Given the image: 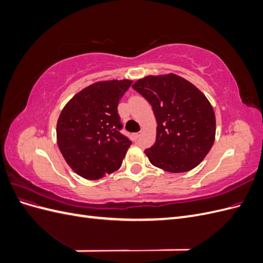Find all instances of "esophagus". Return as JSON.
<instances>
[{
  "label": "esophagus",
  "mask_w": 263,
  "mask_h": 263,
  "mask_svg": "<svg viewBox=\"0 0 263 263\" xmlns=\"http://www.w3.org/2000/svg\"><path fill=\"white\" fill-rule=\"evenodd\" d=\"M139 136H140V133H135V134L133 135V138H134L135 141H136V140L139 138Z\"/></svg>",
  "instance_id": "obj_1"
}]
</instances>
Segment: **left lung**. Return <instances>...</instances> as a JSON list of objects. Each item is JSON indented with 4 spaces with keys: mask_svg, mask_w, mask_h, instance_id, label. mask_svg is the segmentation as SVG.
<instances>
[{
    "mask_svg": "<svg viewBox=\"0 0 263 263\" xmlns=\"http://www.w3.org/2000/svg\"><path fill=\"white\" fill-rule=\"evenodd\" d=\"M133 89L150 103L157 119L156 142L145 150L151 164L172 173L200 164L216 133L214 109L205 95L173 73L139 79Z\"/></svg>",
    "mask_w": 263,
    "mask_h": 263,
    "instance_id": "obj_1",
    "label": "left lung"
}]
</instances>
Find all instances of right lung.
<instances>
[{
    "label": "right lung",
    "instance_id": "add662e5",
    "mask_svg": "<svg viewBox=\"0 0 263 263\" xmlns=\"http://www.w3.org/2000/svg\"><path fill=\"white\" fill-rule=\"evenodd\" d=\"M130 80L93 83L77 93L57 122V142L66 162L79 176L99 180L121 168L132 141L121 134L119 100Z\"/></svg>",
    "mask_w": 263,
    "mask_h": 263
}]
</instances>
